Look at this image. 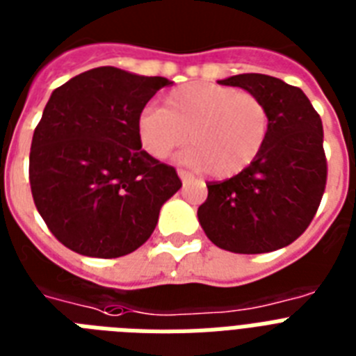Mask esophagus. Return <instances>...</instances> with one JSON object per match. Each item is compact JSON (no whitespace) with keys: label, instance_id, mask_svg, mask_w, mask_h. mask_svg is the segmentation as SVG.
Wrapping results in <instances>:
<instances>
[{"label":"esophagus","instance_id":"34e87169","mask_svg":"<svg viewBox=\"0 0 356 356\" xmlns=\"http://www.w3.org/2000/svg\"><path fill=\"white\" fill-rule=\"evenodd\" d=\"M178 176H180L181 181H187V180H191V178H193L191 172H187V170H184V169H178Z\"/></svg>","mask_w":356,"mask_h":356}]
</instances>
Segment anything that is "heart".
I'll return each mask as SVG.
<instances>
[{
	"mask_svg": "<svg viewBox=\"0 0 356 356\" xmlns=\"http://www.w3.org/2000/svg\"><path fill=\"white\" fill-rule=\"evenodd\" d=\"M139 143L165 160L187 143L181 161L215 178H232L257 160L270 130L264 102L248 92L215 82H191L170 90L165 108L145 106L138 115Z\"/></svg>",
	"mask_w": 356,
	"mask_h": 356,
	"instance_id": "heart-1",
	"label": "heart"
}]
</instances>
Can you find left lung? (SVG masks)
Listing matches in <instances>:
<instances>
[{"label": "left lung", "mask_w": 356, "mask_h": 356, "mask_svg": "<svg viewBox=\"0 0 356 356\" xmlns=\"http://www.w3.org/2000/svg\"><path fill=\"white\" fill-rule=\"evenodd\" d=\"M218 84L257 95L270 130L248 169L207 184L198 222L213 244L233 254L285 248L309 227L325 191L322 119L300 88L275 76L243 73Z\"/></svg>", "instance_id": "left-lung-1"}]
</instances>
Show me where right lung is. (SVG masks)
I'll return each instance as SVG.
<instances>
[{
    "label": "right lung",
    "instance_id": "obj_1",
    "mask_svg": "<svg viewBox=\"0 0 356 356\" xmlns=\"http://www.w3.org/2000/svg\"><path fill=\"white\" fill-rule=\"evenodd\" d=\"M170 84L104 65L56 88L34 129V206L65 248L88 257L132 254L181 187L175 167L141 149L139 112Z\"/></svg>",
    "mask_w": 356,
    "mask_h": 356
}]
</instances>
